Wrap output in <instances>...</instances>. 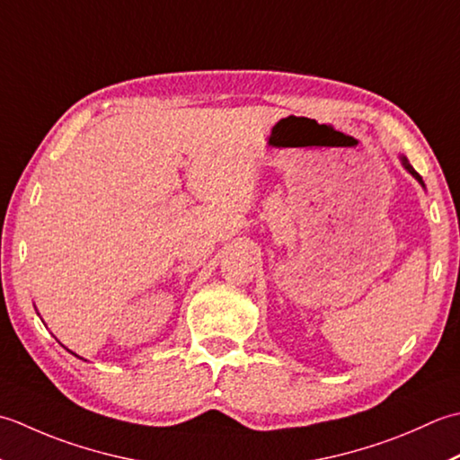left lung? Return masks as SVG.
Masks as SVG:
<instances>
[{
	"label": "left lung",
	"instance_id": "left-lung-1",
	"mask_svg": "<svg viewBox=\"0 0 460 460\" xmlns=\"http://www.w3.org/2000/svg\"><path fill=\"white\" fill-rule=\"evenodd\" d=\"M401 161H402V166H405V168H407V171H409V172H411V174H413V176H415V178H417V181H419V182H420V186H425V182H423V178H420V176H419V172H417V171H415V168H413V166H411V164H409V161H407V158H405V156H401Z\"/></svg>",
	"mask_w": 460,
	"mask_h": 460
}]
</instances>
